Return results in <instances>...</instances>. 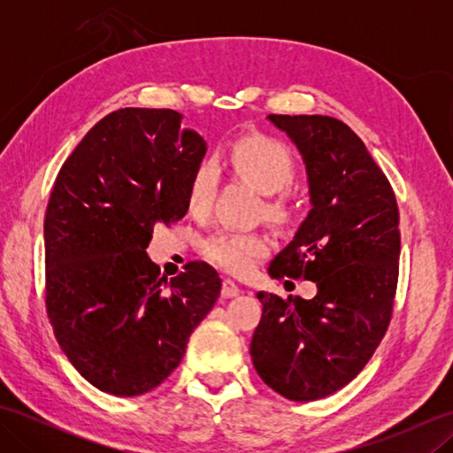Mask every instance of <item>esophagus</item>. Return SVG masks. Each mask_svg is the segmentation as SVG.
<instances>
[{
	"label": "esophagus",
	"mask_w": 453,
	"mask_h": 453,
	"mask_svg": "<svg viewBox=\"0 0 453 453\" xmlns=\"http://www.w3.org/2000/svg\"><path fill=\"white\" fill-rule=\"evenodd\" d=\"M239 286L234 282V280H224V284H221V297H235L239 296Z\"/></svg>",
	"instance_id": "obj_1"
}]
</instances>
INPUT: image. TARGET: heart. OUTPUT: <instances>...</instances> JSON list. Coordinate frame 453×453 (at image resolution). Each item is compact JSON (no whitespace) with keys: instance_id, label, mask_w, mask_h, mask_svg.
Here are the masks:
<instances>
[{"instance_id":"b5f03b06","label":"heart","mask_w":453,"mask_h":453,"mask_svg":"<svg viewBox=\"0 0 453 453\" xmlns=\"http://www.w3.org/2000/svg\"><path fill=\"white\" fill-rule=\"evenodd\" d=\"M226 161L237 177L261 190L263 195L271 196V200L266 202V211L271 219H290V202L280 192L292 187L296 179V163L284 143L266 136H245L229 148ZM218 187L219 171L216 163H202L190 180V210L196 214H208L214 206ZM268 249H271L268 239L258 234L221 232L204 243V253L210 261L234 274H245L251 271L258 258L268 253Z\"/></svg>"}]
</instances>
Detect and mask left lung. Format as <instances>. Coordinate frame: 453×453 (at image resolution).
Masks as SVG:
<instances>
[{
    "instance_id": "obj_1",
    "label": "left lung",
    "mask_w": 453,
    "mask_h": 453,
    "mask_svg": "<svg viewBox=\"0 0 453 453\" xmlns=\"http://www.w3.org/2000/svg\"><path fill=\"white\" fill-rule=\"evenodd\" d=\"M300 151L311 210L268 274L303 278L311 300L258 292L251 360L268 388L315 401L350 383L388 331L399 274V210L388 177L344 122L268 114Z\"/></svg>"
}]
</instances>
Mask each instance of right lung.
<instances>
[{
    "instance_id": "1",
    "label": "right lung",
    "mask_w": 453,
    "mask_h": 453,
    "mask_svg": "<svg viewBox=\"0 0 453 453\" xmlns=\"http://www.w3.org/2000/svg\"><path fill=\"white\" fill-rule=\"evenodd\" d=\"M206 150L179 112L128 107L95 124L56 177L46 311L67 360L111 395L165 381L219 296L210 265L188 263L167 280L146 255L153 227L187 214Z\"/></svg>"
}]
</instances>
